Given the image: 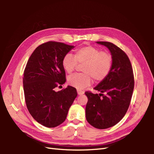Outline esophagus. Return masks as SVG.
I'll return each mask as SVG.
<instances>
[{
	"mask_svg": "<svg viewBox=\"0 0 154 154\" xmlns=\"http://www.w3.org/2000/svg\"><path fill=\"white\" fill-rule=\"evenodd\" d=\"M77 94H79V95H81V94H83L84 93V91H81L80 89H77Z\"/></svg>",
	"mask_w": 154,
	"mask_h": 154,
	"instance_id": "34e87169",
	"label": "esophagus"
}]
</instances>
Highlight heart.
Segmentation results:
<instances>
[{"label":"heart","instance_id":"1","mask_svg":"<svg viewBox=\"0 0 154 154\" xmlns=\"http://www.w3.org/2000/svg\"><path fill=\"white\" fill-rule=\"evenodd\" d=\"M77 63H84L82 67L84 73L71 75L67 83L72 87L83 89L91 83L92 78L97 83L105 79L112 69L113 60L111 54L106 51H101L92 45H85L75 51L74 56L70 54L65 55L62 66L67 73H71Z\"/></svg>","mask_w":154,"mask_h":154}]
</instances>
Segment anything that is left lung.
<instances>
[{
	"label": "left lung",
	"mask_w": 154,
	"mask_h": 154,
	"mask_svg": "<svg viewBox=\"0 0 154 154\" xmlns=\"http://www.w3.org/2000/svg\"><path fill=\"white\" fill-rule=\"evenodd\" d=\"M110 51L113 63L110 73L100 81L94 90L100 93H85L88 98L86 119L91 126L99 129L112 127L122 119L132 99L134 79L128 57L120 48L108 42H97Z\"/></svg>",
	"instance_id": "obj_1"
}]
</instances>
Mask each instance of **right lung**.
<instances>
[{"instance_id":"right-lung-1","label":"right lung","mask_w":154,"mask_h":154,"mask_svg":"<svg viewBox=\"0 0 154 154\" xmlns=\"http://www.w3.org/2000/svg\"><path fill=\"white\" fill-rule=\"evenodd\" d=\"M73 48L52 41L42 44L32 54L24 69L23 87L27 109L45 127L54 128L63 123L77 96L76 89L71 86L54 91L66 81L62 60Z\"/></svg>"}]
</instances>
